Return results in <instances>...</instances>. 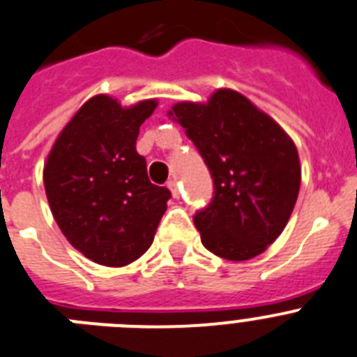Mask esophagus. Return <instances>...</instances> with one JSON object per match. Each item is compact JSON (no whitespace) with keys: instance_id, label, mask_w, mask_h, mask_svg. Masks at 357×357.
Instances as JSON below:
<instances>
[{"instance_id":"34e87169","label":"esophagus","mask_w":357,"mask_h":357,"mask_svg":"<svg viewBox=\"0 0 357 357\" xmlns=\"http://www.w3.org/2000/svg\"><path fill=\"white\" fill-rule=\"evenodd\" d=\"M167 187H169L172 197H179V188H178V181H176V179H170V181L167 183Z\"/></svg>"}]
</instances>
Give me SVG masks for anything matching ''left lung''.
I'll return each mask as SVG.
<instances>
[{
  "label": "left lung",
  "instance_id": "obj_1",
  "mask_svg": "<svg viewBox=\"0 0 357 357\" xmlns=\"http://www.w3.org/2000/svg\"><path fill=\"white\" fill-rule=\"evenodd\" d=\"M208 165L213 199L194 217L203 246L226 260H250L284 231L298 197L296 145L250 98L221 88L206 102L169 109Z\"/></svg>",
  "mask_w": 357,
  "mask_h": 357
}]
</instances>
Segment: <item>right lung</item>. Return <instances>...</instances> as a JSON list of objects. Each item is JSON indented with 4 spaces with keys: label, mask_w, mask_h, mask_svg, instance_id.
Segmentation results:
<instances>
[{
    "label": "right lung",
    "mask_w": 357,
    "mask_h": 357,
    "mask_svg": "<svg viewBox=\"0 0 357 357\" xmlns=\"http://www.w3.org/2000/svg\"><path fill=\"white\" fill-rule=\"evenodd\" d=\"M158 100L122 105L95 95L59 132L45 161L50 210L71 246L100 266L122 268L154 241L170 192L149 181L136 153L140 126Z\"/></svg>",
    "instance_id": "1"
}]
</instances>
